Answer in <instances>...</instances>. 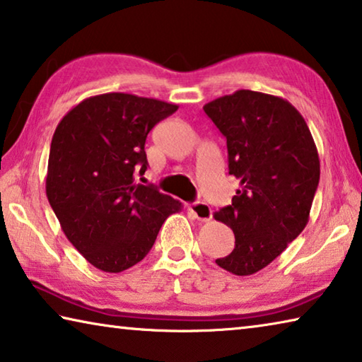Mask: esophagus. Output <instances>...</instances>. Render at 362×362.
I'll use <instances>...</instances> for the list:
<instances>
[{"instance_id":"obj_1","label":"esophagus","mask_w":362,"mask_h":362,"mask_svg":"<svg viewBox=\"0 0 362 362\" xmlns=\"http://www.w3.org/2000/svg\"><path fill=\"white\" fill-rule=\"evenodd\" d=\"M188 211L193 214L194 218H198L199 222H209L212 218V209L209 207V204L206 203H193L188 204Z\"/></svg>"}]
</instances>
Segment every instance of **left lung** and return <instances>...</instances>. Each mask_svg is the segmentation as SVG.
I'll use <instances>...</instances> for the list:
<instances>
[{
    "instance_id": "8db88e82",
    "label": "left lung",
    "mask_w": 362,
    "mask_h": 362,
    "mask_svg": "<svg viewBox=\"0 0 362 362\" xmlns=\"http://www.w3.org/2000/svg\"><path fill=\"white\" fill-rule=\"evenodd\" d=\"M226 139L231 204L214 218L235 233L233 252L216 263L236 276L268 267L303 231L320 183V155L298 110L283 97L240 89L204 105Z\"/></svg>"
}]
</instances>
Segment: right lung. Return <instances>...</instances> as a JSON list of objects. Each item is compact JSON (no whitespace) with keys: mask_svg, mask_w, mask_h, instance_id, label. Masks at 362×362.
Wrapping results in <instances>:
<instances>
[{"mask_svg":"<svg viewBox=\"0 0 362 362\" xmlns=\"http://www.w3.org/2000/svg\"><path fill=\"white\" fill-rule=\"evenodd\" d=\"M179 105L126 93L79 102L56 127L46 194L66 240L90 265L119 273L150 252L182 203L136 183L146 170L145 140Z\"/></svg>","mask_w":362,"mask_h":362,"instance_id":"obj_1","label":"right lung"}]
</instances>
